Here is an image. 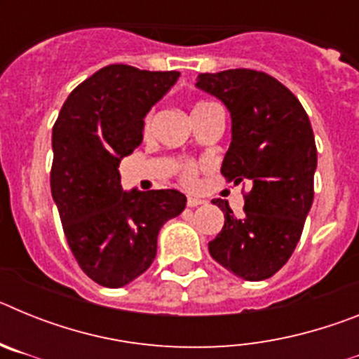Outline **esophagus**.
<instances>
[{
  "label": "esophagus",
  "mask_w": 359,
  "mask_h": 359,
  "mask_svg": "<svg viewBox=\"0 0 359 359\" xmlns=\"http://www.w3.org/2000/svg\"><path fill=\"white\" fill-rule=\"evenodd\" d=\"M203 199H199V198H194V196H189V198H187V207H190V208H194V207H199V205H203Z\"/></svg>",
  "instance_id": "esophagus-1"
}]
</instances>
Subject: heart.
Returning a JSON list of instances; mask_svg holds the SVG:
<instances>
[{
  "label": "heart",
  "instance_id": "b5f03b06",
  "mask_svg": "<svg viewBox=\"0 0 359 359\" xmlns=\"http://www.w3.org/2000/svg\"><path fill=\"white\" fill-rule=\"evenodd\" d=\"M207 104H210V102H198L194 107H192V111L199 109V107H203V106H207ZM149 126H151V116H147L144 122L145 133L149 131ZM180 176H182V180L185 183H194L196 176H198V165L192 163V161H187V163H183L182 169H180Z\"/></svg>",
  "mask_w": 359,
  "mask_h": 359
}]
</instances>
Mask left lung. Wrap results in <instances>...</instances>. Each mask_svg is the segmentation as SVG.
I'll list each match as a JSON object with an SVG mask.
<instances>
[{
  "label": "left lung",
  "instance_id": "left-lung-1",
  "mask_svg": "<svg viewBox=\"0 0 359 359\" xmlns=\"http://www.w3.org/2000/svg\"><path fill=\"white\" fill-rule=\"evenodd\" d=\"M198 88L223 100L231 144L221 174L248 180L244 215L214 199L224 226L208 243L212 259L244 280H264L290 261L315 196L316 144L309 116L286 86L264 72L199 73Z\"/></svg>",
  "mask_w": 359,
  "mask_h": 359
}]
</instances>
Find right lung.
I'll return each mask as SVG.
<instances>
[{"mask_svg":"<svg viewBox=\"0 0 359 359\" xmlns=\"http://www.w3.org/2000/svg\"><path fill=\"white\" fill-rule=\"evenodd\" d=\"M177 77L109 65L68 95L53 123L52 198L75 261L104 287L147 271L160 228L185 210L177 190L123 192L118 172L120 160L144 140L145 115Z\"/></svg>","mask_w":359,"mask_h":359,"instance_id":"right-lung-1","label":"right lung"}]
</instances>
